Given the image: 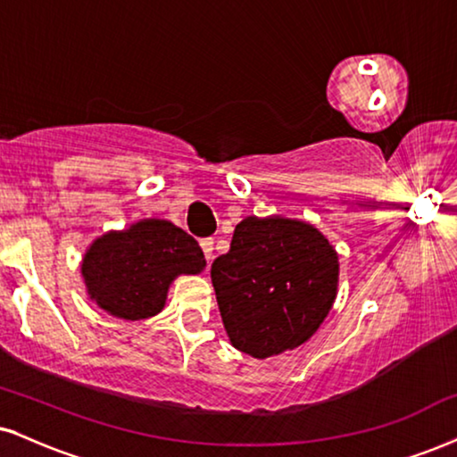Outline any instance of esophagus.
Masks as SVG:
<instances>
[{"instance_id":"1","label":"esophagus","mask_w":457,"mask_h":457,"mask_svg":"<svg viewBox=\"0 0 457 457\" xmlns=\"http://www.w3.org/2000/svg\"><path fill=\"white\" fill-rule=\"evenodd\" d=\"M201 250H203V254H205V261H207V264L212 262V258H213V239H201Z\"/></svg>"}]
</instances>
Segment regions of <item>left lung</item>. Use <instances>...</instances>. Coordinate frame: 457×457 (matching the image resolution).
Masks as SVG:
<instances>
[{"mask_svg":"<svg viewBox=\"0 0 457 457\" xmlns=\"http://www.w3.org/2000/svg\"><path fill=\"white\" fill-rule=\"evenodd\" d=\"M212 284L233 347L262 360L320 328L337 298L339 256L313 224L247 216L213 261Z\"/></svg>","mask_w":457,"mask_h":457,"instance_id":"obj_1","label":"left lung"}]
</instances>
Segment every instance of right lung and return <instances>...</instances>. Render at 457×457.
I'll list each match as a JSON object with an SVG mask.
<instances>
[{"instance_id":"right-lung-1","label":"right lung","mask_w":457,"mask_h":457,"mask_svg":"<svg viewBox=\"0 0 457 457\" xmlns=\"http://www.w3.org/2000/svg\"><path fill=\"white\" fill-rule=\"evenodd\" d=\"M205 256L195 237L169 220L145 218L125 230H110L82 258L91 301L120 320H145L165 307L178 275H196Z\"/></svg>"}]
</instances>
